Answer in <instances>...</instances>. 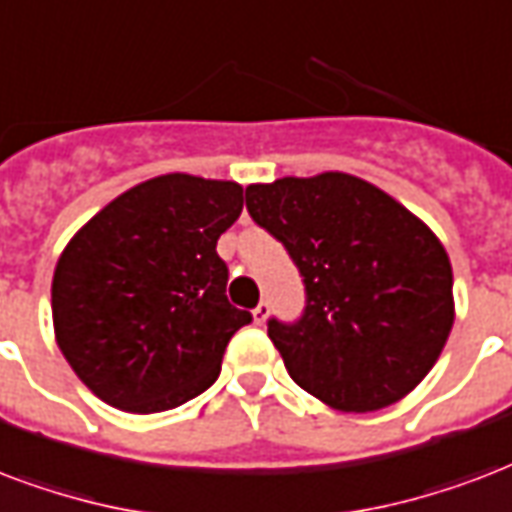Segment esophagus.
Returning <instances> with one entry per match:
<instances>
[{"mask_svg": "<svg viewBox=\"0 0 512 512\" xmlns=\"http://www.w3.org/2000/svg\"><path fill=\"white\" fill-rule=\"evenodd\" d=\"M267 318H270V305H267V302H259V305H256V310H253V324H264V321H267Z\"/></svg>", "mask_w": 512, "mask_h": 512, "instance_id": "1", "label": "esophagus"}]
</instances>
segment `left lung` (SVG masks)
I'll list each match as a JSON object with an SVG mask.
<instances>
[{
  "label": "left lung",
  "mask_w": 512,
  "mask_h": 512,
  "mask_svg": "<svg viewBox=\"0 0 512 512\" xmlns=\"http://www.w3.org/2000/svg\"><path fill=\"white\" fill-rule=\"evenodd\" d=\"M245 202L305 278V315L270 321L288 375L343 413L407 397L440 359L456 318L451 259L437 234L345 172L251 183Z\"/></svg>",
  "instance_id": "left-lung-1"
}]
</instances>
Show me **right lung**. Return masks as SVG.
Here are the masks:
<instances>
[{
	"label": "right lung",
	"mask_w": 512,
	"mask_h": 512,
	"mask_svg": "<svg viewBox=\"0 0 512 512\" xmlns=\"http://www.w3.org/2000/svg\"><path fill=\"white\" fill-rule=\"evenodd\" d=\"M240 213V183L169 172L115 197L67 242L53 334L102 402L145 416L213 386L232 334L251 324L229 305L215 253Z\"/></svg>",
	"instance_id": "right-lung-1"
}]
</instances>
